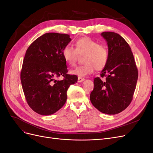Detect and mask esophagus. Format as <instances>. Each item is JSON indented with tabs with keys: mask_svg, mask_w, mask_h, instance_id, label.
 <instances>
[{
	"mask_svg": "<svg viewBox=\"0 0 153 153\" xmlns=\"http://www.w3.org/2000/svg\"><path fill=\"white\" fill-rule=\"evenodd\" d=\"M85 80L84 78H82V77H78V82H82L83 81Z\"/></svg>",
	"mask_w": 153,
	"mask_h": 153,
	"instance_id": "1",
	"label": "esophagus"
}]
</instances>
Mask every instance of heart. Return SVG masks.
<instances>
[{
  "mask_svg": "<svg viewBox=\"0 0 153 153\" xmlns=\"http://www.w3.org/2000/svg\"><path fill=\"white\" fill-rule=\"evenodd\" d=\"M76 48L67 45L62 50V56L66 62L74 66L80 55H84V65L72 69L71 73L79 77L85 76L92 73L96 69L101 70L107 64L109 52L107 47L99 44L98 41L88 37L78 39L75 41Z\"/></svg>",
  "mask_w": 153,
  "mask_h": 153,
  "instance_id": "b5f03b06",
  "label": "heart"
}]
</instances>
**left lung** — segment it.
<instances>
[{"label":"left lung","mask_w":153,"mask_h":153,"mask_svg":"<svg viewBox=\"0 0 153 153\" xmlns=\"http://www.w3.org/2000/svg\"><path fill=\"white\" fill-rule=\"evenodd\" d=\"M101 36L107 43L109 59L94 80L90 100L101 112L117 114L130 104L138 79V70L130 47L122 36L113 32H104Z\"/></svg>","instance_id":"8db88e82"}]
</instances>
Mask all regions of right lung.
Here are the masks:
<instances>
[{
	"instance_id": "obj_1",
	"label": "right lung",
	"mask_w": 153,
	"mask_h": 153,
	"mask_svg": "<svg viewBox=\"0 0 153 153\" xmlns=\"http://www.w3.org/2000/svg\"><path fill=\"white\" fill-rule=\"evenodd\" d=\"M71 41L69 35L46 33L36 39L27 50L20 74L27 102L40 115L53 114L61 108L67 91L77 82L76 75L67 74L62 50ZM62 76L63 79L56 78Z\"/></svg>"
}]
</instances>
